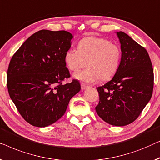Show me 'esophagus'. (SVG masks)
I'll return each mask as SVG.
<instances>
[{"mask_svg": "<svg viewBox=\"0 0 160 160\" xmlns=\"http://www.w3.org/2000/svg\"><path fill=\"white\" fill-rule=\"evenodd\" d=\"M81 85V88H82V90H85V89H87L88 88L89 86L88 85H85V84H83V83H82V84L80 85Z\"/></svg>", "mask_w": 160, "mask_h": 160, "instance_id": "obj_1", "label": "esophagus"}]
</instances>
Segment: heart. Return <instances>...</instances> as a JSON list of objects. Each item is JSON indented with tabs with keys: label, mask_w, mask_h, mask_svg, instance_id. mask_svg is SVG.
I'll list each match as a JSON object with an SVG mask.
<instances>
[{
	"label": "heart",
	"mask_w": 160,
	"mask_h": 160,
	"mask_svg": "<svg viewBox=\"0 0 160 160\" xmlns=\"http://www.w3.org/2000/svg\"><path fill=\"white\" fill-rule=\"evenodd\" d=\"M121 55L118 45L104 38L88 37L78 42V49H67L64 61L72 72H78L87 64L89 68L75 74L74 77L85 82H94L100 78L107 80L115 75L120 67Z\"/></svg>",
	"instance_id": "1"
}]
</instances>
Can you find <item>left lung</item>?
Here are the masks:
<instances>
[{"label":"left lung","instance_id":"1","mask_svg":"<svg viewBox=\"0 0 160 160\" xmlns=\"http://www.w3.org/2000/svg\"><path fill=\"white\" fill-rule=\"evenodd\" d=\"M117 35L121 45L120 67L112 79L96 88L98 115L114 126L130 124L149 102L154 87V70L147 50L123 32Z\"/></svg>","mask_w":160,"mask_h":160}]
</instances>
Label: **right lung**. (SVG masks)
I'll return each mask as SVG.
<instances>
[{
	"instance_id": "right-lung-1",
	"label": "right lung",
	"mask_w": 160,
	"mask_h": 160,
	"mask_svg": "<svg viewBox=\"0 0 160 160\" xmlns=\"http://www.w3.org/2000/svg\"><path fill=\"white\" fill-rule=\"evenodd\" d=\"M73 36L64 30H42L34 33L10 61L7 87L12 102L22 118L35 127L48 126L66 112L69 100L80 91L70 77L64 61Z\"/></svg>"
}]
</instances>
